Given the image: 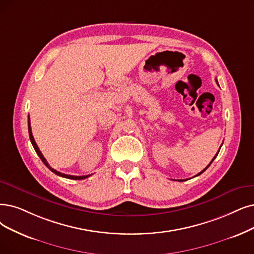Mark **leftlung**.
Wrapping results in <instances>:
<instances>
[{
    "label": "left lung",
    "instance_id": "1",
    "mask_svg": "<svg viewBox=\"0 0 254 254\" xmlns=\"http://www.w3.org/2000/svg\"><path fill=\"white\" fill-rule=\"evenodd\" d=\"M217 83H218V81H217ZM221 147H222V146H221ZM221 147H220V149H221ZM219 151H220V150H219ZM218 154H219V152H217V154H216V155H215V157H214V158H212V159H211V161H210V162H209V165H208V166H207V167H206V168H205V169H203V170H202V171H201V172H200V173H198V174H197V175H196V176H199V175H200V174H202V173H203V172H204V171H205V170H206V169H207V168H208V167H209V166H210V165H211V162H212V161H214V159H215V158H216V157H217V155H218ZM196 176H195V177H196ZM185 180H188V179H180V180H178V181H185Z\"/></svg>",
    "mask_w": 254,
    "mask_h": 254
}]
</instances>
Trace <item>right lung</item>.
I'll use <instances>...</instances> for the list:
<instances>
[{
    "label": "right lung",
    "mask_w": 254,
    "mask_h": 254,
    "mask_svg": "<svg viewBox=\"0 0 254 254\" xmlns=\"http://www.w3.org/2000/svg\"><path fill=\"white\" fill-rule=\"evenodd\" d=\"M28 131H29V136H30V140H31L32 146H33L34 150L36 151L37 155L39 156V158H40V159L43 160V162H44V164L46 165V167H48V168H49L51 171L53 172L54 174H56V175H58V176H60V177H64V178H68V179H75V180H81V179H85V178H87V177H89V176H90V175H85V176H74V175H66V174H64V173H60V172H58V171L54 170L53 168H51V167H50V165L48 164V161L46 160V158H45V157H44V155L42 154V152L39 151V148L37 147V145H36V143H35L34 137H33V135H32L31 126H30V118H28Z\"/></svg>",
    "instance_id": "obj_1"
}]
</instances>
